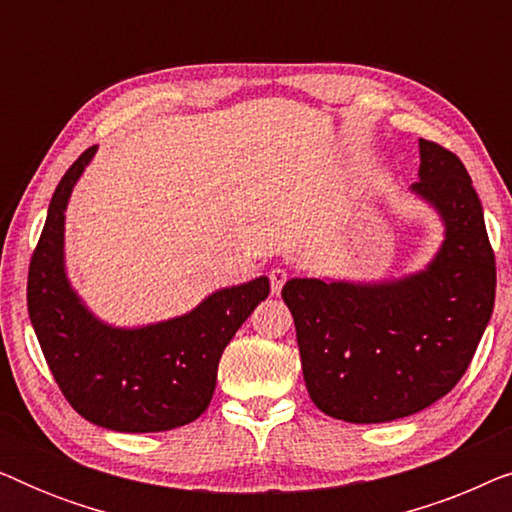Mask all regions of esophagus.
<instances>
[{"instance_id":"34e87169","label":"esophagus","mask_w":512,"mask_h":512,"mask_svg":"<svg viewBox=\"0 0 512 512\" xmlns=\"http://www.w3.org/2000/svg\"><path fill=\"white\" fill-rule=\"evenodd\" d=\"M268 277H270L272 293H279V291H282V286L286 284V279H289V272H286L284 268H272Z\"/></svg>"}]
</instances>
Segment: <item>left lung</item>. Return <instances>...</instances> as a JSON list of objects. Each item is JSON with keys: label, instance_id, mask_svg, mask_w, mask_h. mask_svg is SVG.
<instances>
[{"label": "left lung", "instance_id": "left-lung-1", "mask_svg": "<svg viewBox=\"0 0 512 512\" xmlns=\"http://www.w3.org/2000/svg\"><path fill=\"white\" fill-rule=\"evenodd\" d=\"M419 156L412 191L447 228L429 268L401 282L291 279L282 289L307 394L342 422L380 424L429 408L464 377L492 317L496 261L471 177L429 139H419Z\"/></svg>", "mask_w": 512, "mask_h": 512}]
</instances>
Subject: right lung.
Here are the masks:
<instances>
[{"label":"right lung","instance_id":"obj_1","mask_svg":"<svg viewBox=\"0 0 512 512\" xmlns=\"http://www.w3.org/2000/svg\"><path fill=\"white\" fill-rule=\"evenodd\" d=\"M93 153L95 146L83 151L55 188L30 258L27 312L55 384L83 419L123 433L177 429L207 410L223 349L268 298L270 282L216 291L184 317L137 331L97 321L62 265L65 207Z\"/></svg>","mask_w":512,"mask_h":512}]
</instances>
